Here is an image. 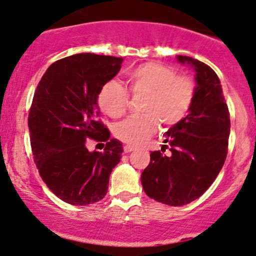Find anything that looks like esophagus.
Returning <instances> with one entry per match:
<instances>
[{
  "label": "esophagus",
  "instance_id": "34e87169",
  "mask_svg": "<svg viewBox=\"0 0 256 256\" xmlns=\"http://www.w3.org/2000/svg\"><path fill=\"white\" fill-rule=\"evenodd\" d=\"M132 150H134V146H124V152H131Z\"/></svg>",
  "mask_w": 256,
  "mask_h": 256
}]
</instances>
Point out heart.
<instances>
[{"instance_id": "obj_1", "label": "heart", "mask_w": 256, "mask_h": 256, "mask_svg": "<svg viewBox=\"0 0 256 256\" xmlns=\"http://www.w3.org/2000/svg\"><path fill=\"white\" fill-rule=\"evenodd\" d=\"M134 96L143 98L142 116H130L114 128V136L122 142L138 146L156 128L173 126L185 118L195 96V84L190 78L177 76L170 67L146 62L128 74ZM101 110L110 118H120L128 107V94L119 82L108 80L98 96Z\"/></svg>"}]
</instances>
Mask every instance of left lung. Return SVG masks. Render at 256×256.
I'll return each instance as SVG.
<instances>
[{
    "label": "left lung",
    "instance_id": "1",
    "mask_svg": "<svg viewBox=\"0 0 256 256\" xmlns=\"http://www.w3.org/2000/svg\"><path fill=\"white\" fill-rule=\"evenodd\" d=\"M177 60L195 71L192 104L188 116L166 132L171 155H164L162 148L152 152L140 176L149 198L174 207L195 201L216 180L230 134V114L216 73L190 56L178 55Z\"/></svg>",
    "mask_w": 256,
    "mask_h": 256
}]
</instances>
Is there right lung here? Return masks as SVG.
<instances>
[{
  "label": "right lung",
  "instance_id": "add662e5",
  "mask_svg": "<svg viewBox=\"0 0 256 256\" xmlns=\"http://www.w3.org/2000/svg\"><path fill=\"white\" fill-rule=\"evenodd\" d=\"M122 58L82 52L48 67L28 113L34 164L46 186L74 206L106 196L110 176L122 158V144L98 120V96L116 77ZM106 142L104 153L89 152L86 140Z\"/></svg>",
  "mask_w": 256,
  "mask_h": 256
}]
</instances>
